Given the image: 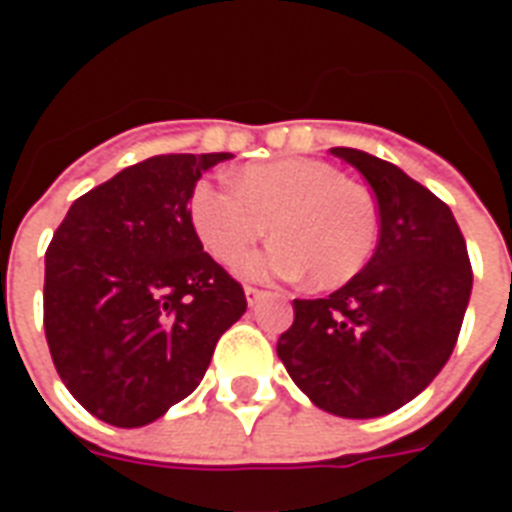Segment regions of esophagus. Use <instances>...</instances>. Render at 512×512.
<instances>
[{"instance_id": "esophagus-1", "label": "esophagus", "mask_w": 512, "mask_h": 512, "mask_svg": "<svg viewBox=\"0 0 512 512\" xmlns=\"http://www.w3.org/2000/svg\"><path fill=\"white\" fill-rule=\"evenodd\" d=\"M244 293H246V301H249V307H255L257 301L266 299L268 296L266 290H257V288H244Z\"/></svg>"}]
</instances>
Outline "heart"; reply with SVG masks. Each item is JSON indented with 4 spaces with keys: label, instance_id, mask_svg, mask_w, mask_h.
Returning a JSON list of instances; mask_svg holds the SVG:
<instances>
[{
    "label": "heart",
    "instance_id": "b5f03b06",
    "mask_svg": "<svg viewBox=\"0 0 512 512\" xmlns=\"http://www.w3.org/2000/svg\"><path fill=\"white\" fill-rule=\"evenodd\" d=\"M235 185L194 186L191 224L219 263H235L271 222V244L246 257L241 274L252 279H299L312 274L318 288L354 279L378 244L373 194L337 167L315 158H285L246 167Z\"/></svg>",
    "mask_w": 512,
    "mask_h": 512
}]
</instances>
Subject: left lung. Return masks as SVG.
<instances>
[{
  "instance_id": "8db88e82",
  "label": "left lung",
  "mask_w": 512,
  "mask_h": 512,
  "mask_svg": "<svg viewBox=\"0 0 512 512\" xmlns=\"http://www.w3.org/2000/svg\"><path fill=\"white\" fill-rule=\"evenodd\" d=\"M332 156L359 169L376 194L378 246L332 296L293 301L277 356L318 408L373 419L406 406L447 365L472 266L461 227L436 194L365 150L332 147Z\"/></svg>"
}]
</instances>
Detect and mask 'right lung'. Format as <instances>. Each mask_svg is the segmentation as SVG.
<instances>
[{"mask_svg":"<svg viewBox=\"0 0 512 512\" xmlns=\"http://www.w3.org/2000/svg\"><path fill=\"white\" fill-rule=\"evenodd\" d=\"M230 153H167L73 202L46 249L43 326L79 403L142 428L200 386L213 348L246 312L244 288L191 224V191Z\"/></svg>","mask_w":512,"mask_h":512,"instance_id":"1","label":"right lung"}]
</instances>
